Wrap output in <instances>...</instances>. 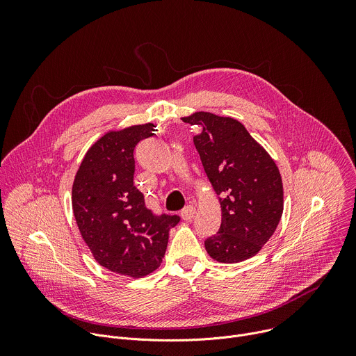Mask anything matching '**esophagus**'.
<instances>
[{"mask_svg": "<svg viewBox=\"0 0 356 356\" xmlns=\"http://www.w3.org/2000/svg\"><path fill=\"white\" fill-rule=\"evenodd\" d=\"M194 214H195V209H194L193 206H186V207L181 210V213H180V216H181V218H183L184 221L191 220V218L194 217Z\"/></svg>", "mask_w": 356, "mask_h": 356, "instance_id": "1", "label": "esophagus"}]
</instances>
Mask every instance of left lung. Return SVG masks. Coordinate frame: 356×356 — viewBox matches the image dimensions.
<instances>
[{"label":"left lung","mask_w":356,"mask_h":356,"mask_svg":"<svg viewBox=\"0 0 356 356\" xmlns=\"http://www.w3.org/2000/svg\"><path fill=\"white\" fill-rule=\"evenodd\" d=\"M181 120L200 128L193 140L221 206V227L206 239L207 253L221 264L255 257L283 214V183L275 161L231 117L198 111Z\"/></svg>","instance_id":"obj_1"}]
</instances>
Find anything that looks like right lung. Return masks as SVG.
Listing matches in <instances>:
<instances>
[{"label":"right lung","mask_w":356,"mask_h":356,"mask_svg":"<svg viewBox=\"0 0 356 356\" xmlns=\"http://www.w3.org/2000/svg\"><path fill=\"white\" fill-rule=\"evenodd\" d=\"M154 128L149 122L101 136L87 150L72 188L74 218L94 259L135 279L161 266L169 231L180 221L147 210L134 184V149Z\"/></svg>","instance_id":"1"}]
</instances>
